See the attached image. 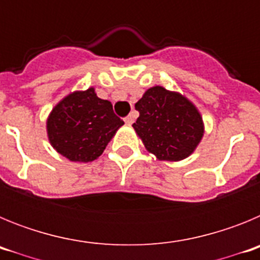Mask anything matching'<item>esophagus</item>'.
Wrapping results in <instances>:
<instances>
[{
	"label": "esophagus",
	"instance_id": "obj_1",
	"mask_svg": "<svg viewBox=\"0 0 260 260\" xmlns=\"http://www.w3.org/2000/svg\"><path fill=\"white\" fill-rule=\"evenodd\" d=\"M134 122V116L133 114H128L127 117H125V123L126 125H132Z\"/></svg>",
	"mask_w": 260,
	"mask_h": 260
}]
</instances>
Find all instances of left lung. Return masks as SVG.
<instances>
[{"instance_id": "8db88e82", "label": "left lung", "mask_w": 260, "mask_h": 260, "mask_svg": "<svg viewBox=\"0 0 260 260\" xmlns=\"http://www.w3.org/2000/svg\"><path fill=\"white\" fill-rule=\"evenodd\" d=\"M135 109L139 117L133 127L148 152L158 160L186 158L203 137V119L195 105L185 96L164 87L147 89Z\"/></svg>"}]
</instances>
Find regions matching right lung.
<instances>
[{"label": "right lung", "instance_id": "1", "mask_svg": "<svg viewBox=\"0 0 260 260\" xmlns=\"http://www.w3.org/2000/svg\"><path fill=\"white\" fill-rule=\"evenodd\" d=\"M123 121L95 89L77 91L53 108L47 132L53 148L70 161L88 162L104 152Z\"/></svg>", "mask_w": 260, "mask_h": 260}]
</instances>
